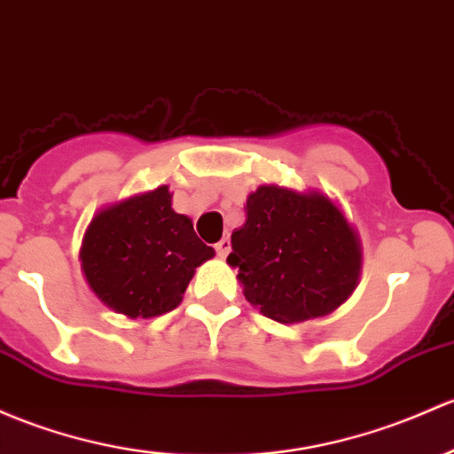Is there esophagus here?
Segmentation results:
<instances>
[{"instance_id":"esophagus-1","label":"esophagus","mask_w":454,"mask_h":454,"mask_svg":"<svg viewBox=\"0 0 454 454\" xmlns=\"http://www.w3.org/2000/svg\"><path fill=\"white\" fill-rule=\"evenodd\" d=\"M215 252H217L219 256H226L228 252H231V239H228V237L219 239L217 243H215Z\"/></svg>"}]
</instances>
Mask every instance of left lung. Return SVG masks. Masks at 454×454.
I'll use <instances>...</instances> for the list:
<instances>
[{
    "label": "left lung",
    "mask_w": 454,
    "mask_h": 454,
    "mask_svg": "<svg viewBox=\"0 0 454 454\" xmlns=\"http://www.w3.org/2000/svg\"><path fill=\"white\" fill-rule=\"evenodd\" d=\"M231 241L226 263L239 270L243 295L274 322L324 317L359 285V235L319 191L263 184L247 195L246 223Z\"/></svg>",
    "instance_id": "8db88e82"
}]
</instances>
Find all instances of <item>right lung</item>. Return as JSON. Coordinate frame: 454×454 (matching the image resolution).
Here are the masks:
<instances>
[{"mask_svg": "<svg viewBox=\"0 0 454 454\" xmlns=\"http://www.w3.org/2000/svg\"><path fill=\"white\" fill-rule=\"evenodd\" d=\"M213 256L187 215L171 208L167 184L95 213L80 247L95 298L130 319L174 311L195 267Z\"/></svg>", "mask_w": 454, "mask_h": 454, "instance_id": "obj_1", "label": "right lung"}]
</instances>
